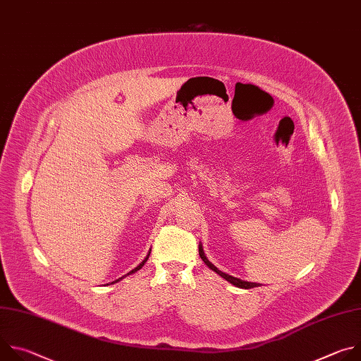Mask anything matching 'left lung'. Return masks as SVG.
Returning <instances> with one entry per match:
<instances>
[{"label":"left lung","mask_w":361,"mask_h":361,"mask_svg":"<svg viewBox=\"0 0 361 361\" xmlns=\"http://www.w3.org/2000/svg\"><path fill=\"white\" fill-rule=\"evenodd\" d=\"M198 254H200V257H201V260L207 264L213 271H216L219 276H221L223 279H226L228 283H231L233 286H235V287H240V288H252V287H259L260 284L259 283H250V281H244V280H240V279H235V277H233V276H228V274H226V273H223L221 270H219L213 263H210L209 262V259L207 257H205V254H204V250H202V245L200 244L198 245Z\"/></svg>","instance_id":"1"}]
</instances>
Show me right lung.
Segmentation results:
<instances>
[{
    "instance_id": "obj_1",
    "label": "right lung",
    "mask_w": 361,
    "mask_h": 361,
    "mask_svg": "<svg viewBox=\"0 0 361 361\" xmlns=\"http://www.w3.org/2000/svg\"><path fill=\"white\" fill-rule=\"evenodd\" d=\"M149 252H151V250H149ZM149 252H148V254H147V257H145V259H144V260H142V262H141V263H140V264H138V266H137V267H135V269H134V270H131V271H130V273H127V274H126V276H123V277H121V279H118V280H116V281H113V283H117V281H120V280H123V279H124V277H127V276H130V274H133V273H135V271H138V270H140V269H141V267H142V266H144V264H145V262H147V260H148V255H149Z\"/></svg>"
}]
</instances>
